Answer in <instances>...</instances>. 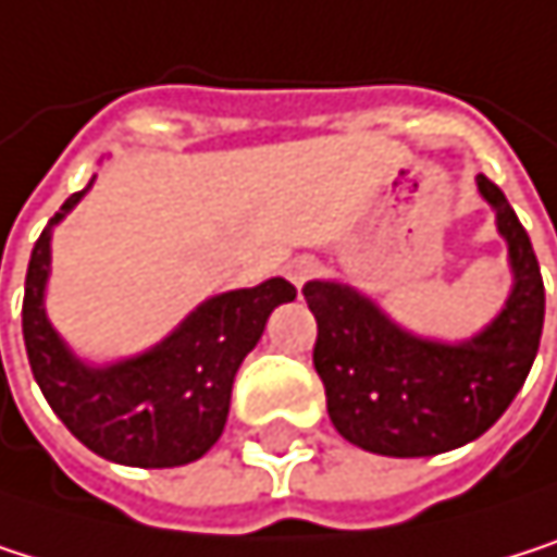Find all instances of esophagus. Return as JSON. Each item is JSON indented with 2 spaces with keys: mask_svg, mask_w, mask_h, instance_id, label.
Here are the masks:
<instances>
[{
  "mask_svg": "<svg viewBox=\"0 0 557 557\" xmlns=\"http://www.w3.org/2000/svg\"><path fill=\"white\" fill-rule=\"evenodd\" d=\"M317 270H320V263H317L313 257H294V260L287 263V276H290V284H294L297 290H304L307 281H313Z\"/></svg>",
  "mask_w": 557,
  "mask_h": 557,
  "instance_id": "1",
  "label": "esophagus"
}]
</instances>
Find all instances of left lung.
<instances>
[{
  "mask_svg": "<svg viewBox=\"0 0 557 557\" xmlns=\"http://www.w3.org/2000/svg\"><path fill=\"white\" fill-rule=\"evenodd\" d=\"M506 240L512 287L470 339H434L395 323L346 281H310L304 297L320 336L313 366L333 428L382 457H434L486 434L519 395L542 339L545 287L525 227L503 188L476 175Z\"/></svg>",
  "mask_w": 557,
  "mask_h": 557,
  "instance_id": "left-lung-1",
  "label": "left lung"
}]
</instances>
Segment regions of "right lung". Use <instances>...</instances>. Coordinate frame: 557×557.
<instances>
[{
    "mask_svg": "<svg viewBox=\"0 0 557 557\" xmlns=\"http://www.w3.org/2000/svg\"><path fill=\"white\" fill-rule=\"evenodd\" d=\"M94 178L61 205L32 250L22 304L28 366L51 411L97 457L143 470L185 467L218 444L244 356L260 343L270 313L297 300V290L284 276H270L257 287L201 300L143 352L110 362L77 356L48 320L45 297L54 227L77 208Z\"/></svg>",
    "mask_w": 557,
    "mask_h": 557,
    "instance_id": "right-lung-1",
    "label": "right lung"
}]
</instances>
